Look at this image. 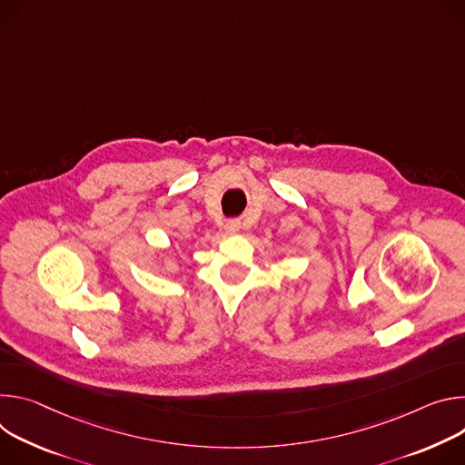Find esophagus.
Here are the masks:
<instances>
[{
    "mask_svg": "<svg viewBox=\"0 0 465 465\" xmlns=\"http://www.w3.org/2000/svg\"><path fill=\"white\" fill-rule=\"evenodd\" d=\"M225 231H227L229 234L238 232V231H240V220H229V222L225 223Z\"/></svg>",
    "mask_w": 465,
    "mask_h": 465,
    "instance_id": "1",
    "label": "esophagus"
}]
</instances>
